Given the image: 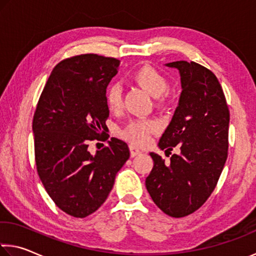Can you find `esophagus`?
<instances>
[{"mask_svg":"<svg viewBox=\"0 0 256 256\" xmlns=\"http://www.w3.org/2000/svg\"><path fill=\"white\" fill-rule=\"evenodd\" d=\"M130 152H131V157H136L138 155H141V150L134 144H130Z\"/></svg>","mask_w":256,"mask_h":256,"instance_id":"1","label":"esophagus"}]
</instances>
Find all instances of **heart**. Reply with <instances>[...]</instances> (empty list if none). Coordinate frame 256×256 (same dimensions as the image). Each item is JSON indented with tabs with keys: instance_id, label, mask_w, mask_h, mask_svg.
<instances>
[{
	"instance_id": "obj_1",
	"label": "heart",
	"mask_w": 256,
	"mask_h": 256,
	"mask_svg": "<svg viewBox=\"0 0 256 256\" xmlns=\"http://www.w3.org/2000/svg\"><path fill=\"white\" fill-rule=\"evenodd\" d=\"M132 78L138 84L144 88L152 96H158V100L163 102L165 100V92L168 88V80L163 72L156 70L155 67L144 64L138 67L132 72ZM122 88L120 84L112 83L106 90V104L110 110H118L122 106ZM158 123L154 120H136L130 123L123 131L126 139L131 140L136 144H144L148 142L150 134L157 131Z\"/></svg>"
}]
</instances>
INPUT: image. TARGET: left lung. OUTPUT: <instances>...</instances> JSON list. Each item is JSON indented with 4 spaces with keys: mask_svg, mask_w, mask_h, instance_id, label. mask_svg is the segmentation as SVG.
I'll return each instance as SVG.
<instances>
[{
    "mask_svg": "<svg viewBox=\"0 0 256 256\" xmlns=\"http://www.w3.org/2000/svg\"><path fill=\"white\" fill-rule=\"evenodd\" d=\"M181 76L182 92L174 115L158 147L170 152L179 146L166 164L150 152L154 168L146 186L154 202L172 218L197 210L213 192L228 157L230 114L216 76L194 62L166 64Z\"/></svg>",
    "mask_w": 256,
    "mask_h": 256,
    "instance_id": "8db88e82",
    "label": "left lung"
}]
</instances>
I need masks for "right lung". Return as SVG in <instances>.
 <instances>
[{"label":"right lung","instance_id":"add662e5","mask_svg":"<svg viewBox=\"0 0 256 256\" xmlns=\"http://www.w3.org/2000/svg\"><path fill=\"white\" fill-rule=\"evenodd\" d=\"M120 60L94 54L60 62L52 70L33 118L36 168L48 196L64 213L85 218L112 192L130 157L128 144L112 138L88 152V142L108 140L106 88Z\"/></svg>","mask_w":256,"mask_h":256}]
</instances>
